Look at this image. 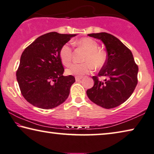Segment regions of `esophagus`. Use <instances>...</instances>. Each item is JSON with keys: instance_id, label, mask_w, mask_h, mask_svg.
I'll return each instance as SVG.
<instances>
[{"instance_id": "obj_1", "label": "esophagus", "mask_w": 154, "mask_h": 154, "mask_svg": "<svg viewBox=\"0 0 154 154\" xmlns=\"http://www.w3.org/2000/svg\"><path fill=\"white\" fill-rule=\"evenodd\" d=\"M82 79V77H79V76H76L75 77V81H80V80Z\"/></svg>"}]
</instances>
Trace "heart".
I'll return each instance as SVG.
<instances>
[{"instance_id": "b5f03b06", "label": "heart", "mask_w": 154, "mask_h": 154, "mask_svg": "<svg viewBox=\"0 0 154 154\" xmlns=\"http://www.w3.org/2000/svg\"><path fill=\"white\" fill-rule=\"evenodd\" d=\"M86 51L82 59V63H74L69 65L66 72L69 75H75L78 76L89 74L93 67L100 69L105 65L107 60V54L104 50L98 48V44L96 41L89 37L80 39L73 43ZM73 50L69 44H65L60 48L59 57L63 64L69 65L72 59Z\"/></svg>"}]
</instances>
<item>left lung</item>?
I'll use <instances>...</instances> for the list:
<instances>
[{"instance_id":"8db88e82","label":"left lung","mask_w":154,"mask_h":154,"mask_svg":"<svg viewBox=\"0 0 154 154\" xmlns=\"http://www.w3.org/2000/svg\"><path fill=\"white\" fill-rule=\"evenodd\" d=\"M102 40L107 51V60L98 74L93 76L94 87L87 91L91 101L106 109L117 107L129 98L138 83V67L130 50L120 40L107 32L91 33ZM99 76L107 77L104 82Z\"/></svg>"}]
</instances>
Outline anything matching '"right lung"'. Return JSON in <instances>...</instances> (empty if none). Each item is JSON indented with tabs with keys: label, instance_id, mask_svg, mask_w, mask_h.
<instances>
[{
	"label": "right lung",
	"instance_id": "add662e5",
	"mask_svg": "<svg viewBox=\"0 0 154 154\" xmlns=\"http://www.w3.org/2000/svg\"><path fill=\"white\" fill-rule=\"evenodd\" d=\"M75 35L50 32L37 37L22 52L16 77L22 95L30 104L51 109L67 100L75 78L63 75L59 51Z\"/></svg>",
	"mask_w": 154,
	"mask_h": 154
}]
</instances>
